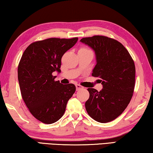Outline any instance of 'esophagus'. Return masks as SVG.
I'll use <instances>...</instances> for the list:
<instances>
[{
  "mask_svg": "<svg viewBox=\"0 0 153 153\" xmlns=\"http://www.w3.org/2000/svg\"><path fill=\"white\" fill-rule=\"evenodd\" d=\"M76 90H79L80 89L83 88V87L81 86V85H79V84H76Z\"/></svg>",
  "mask_w": 153,
  "mask_h": 153,
  "instance_id": "esophagus-1",
  "label": "esophagus"
}]
</instances>
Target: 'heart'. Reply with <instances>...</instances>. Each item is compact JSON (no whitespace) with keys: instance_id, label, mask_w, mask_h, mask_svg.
<instances>
[{"instance_id":"heart-1","label":"heart","mask_w":153,"mask_h":153,"mask_svg":"<svg viewBox=\"0 0 153 153\" xmlns=\"http://www.w3.org/2000/svg\"><path fill=\"white\" fill-rule=\"evenodd\" d=\"M79 50H83V51H87V50H89V49H88L87 48H84V47H82L79 49Z\"/></svg>"}]
</instances>
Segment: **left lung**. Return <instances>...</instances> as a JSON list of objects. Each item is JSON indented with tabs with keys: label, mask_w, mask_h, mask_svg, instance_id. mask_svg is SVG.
Returning <instances> with one entry per match:
<instances>
[{
	"label": "left lung",
	"mask_w": 153,
	"mask_h": 153,
	"mask_svg": "<svg viewBox=\"0 0 153 153\" xmlns=\"http://www.w3.org/2000/svg\"><path fill=\"white\" fill-rule=\"evenodd\" d=\"M82 42L95 51L97 65L92 76L100 78V92L88 88L90 97L85 103L93 120L107 123L115 120L128 107L135 87L136 68L133 59L122 44L105 36L83 38Z\"/></svg>",
	"instance_id": "obj_1"
}]
</instances>
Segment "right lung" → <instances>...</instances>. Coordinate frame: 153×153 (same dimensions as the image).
Here are the masks:
<instances>
[{
	"instance_id": "right-lung-1",
	"label": "right lung",
	"mask_w": 153,
	"mask_h": 153,
	"mask_svg": "<svg viewBox=\"0 0 153 153\" xmlns=\"http://www.w3.org/2000/svg\"><path fill=\"white\" fill-rule=\"evenodd\" d=\"M77 40L51 38L36 41L20 59L17 71L22 98L33 117L44 123H53L62 117L76 91L74 84L55 81L53 73L61 72L62 56Z\"/></svg>"
}]
</instances>
